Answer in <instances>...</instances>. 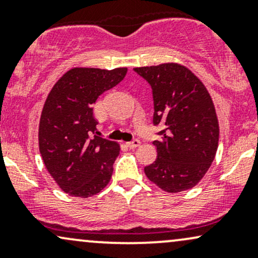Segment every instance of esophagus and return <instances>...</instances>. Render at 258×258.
Listing matches in <instances>:
<instances>
[{"instance_id": "1", "label": "esophagus", "mask_w": 258, "mask_h": 258, "mask_svg": "<svg viewBox=\"0 0 258 258\" xmlns=\"http://www.w3.org/2000/svg\"><path fill=\"white\" fill-rule=\"evenodd\" d=\"M127 147L130 148V149H133V148H137L139 144H141V142H139V139H133V141H131V142H127Z\"/></svg>"}]
</instances>
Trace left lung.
Returning <instances> with one entry per match:
<instances>
[{"instance_id": "8db88e82", "label": "left lung", "mask_w": 258, "mask_h": 258, "mask_svg": "<svg viewBox=\"0 0 258 258\" xmlns=\"http://www.w3.org/2000/svg\"><path fill=\"white\" fill-rule=\"evenodd\" d=\"M152 87L154 141L158 158L144 167L147 177L168 193L193 188L205 176L218 147V120L206 87L185 67L167 63L135 68Z\"/></svg>"}]
</instances>
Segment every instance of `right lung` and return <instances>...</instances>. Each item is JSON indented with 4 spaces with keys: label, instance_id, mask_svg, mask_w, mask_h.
<instances>
[{
    "label": "right lung",
    "instance_id": "right-lung-1",
    "mask_svg": "<svg viewBox=\"0 0 258 258\" xmlns=\"http://www.w3.org/2000/svg\"><path fill=\"white\" fill-rule=\"evenodd\" d=\"M126 68H74L53 86L38 127L46 168L61 190L88 198L108 184L119 144L97 136L93 104L125 78Z\"/></svg>",
    "mask_w": 258,
    "mask_h": 258
}]
</instances>
